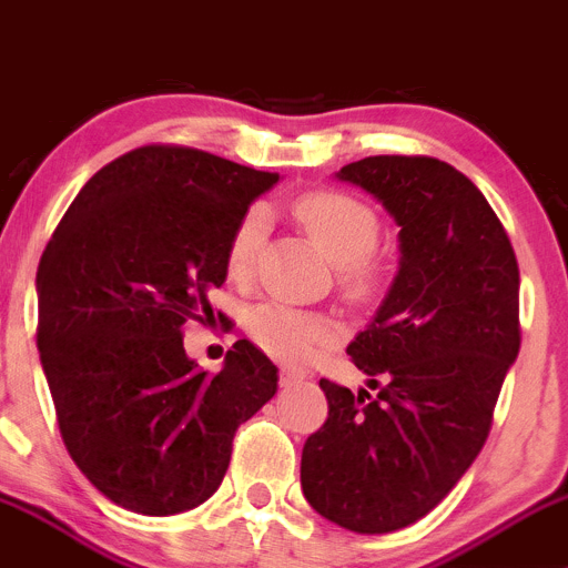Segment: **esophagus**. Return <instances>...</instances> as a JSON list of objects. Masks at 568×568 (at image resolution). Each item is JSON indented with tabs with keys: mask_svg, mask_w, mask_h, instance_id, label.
Listing matches in <instances>:
<instances>
[{
	"mask_svg": "<svg viewBox=\"0 0 568 568\" xmlns=\"http://www.w3.org/2000/svg\"><path fill=\"white\" fill-rule=\"evenodd\" d=\"M302 379H305V374L294 372V368H283V372H280V385H285V388H288V385L302 383Z\"/></svg>",
	"mask_w": 568,
	"mask_h": 568,
	"instance_id": "esophagus-1",
	"label": "esophagus"
}]
</instances>
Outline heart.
<instances>
[{"instance_id": "heart-1", "label": "heart", "mask_w": 568, "mask_h": 568, "mask_svg": "<svg viewBox=\"0 0 568 568\" xmlns=\"http://www.w3.org/2000/svg\"><path fill=\"white\" fill-rule=\"evenodd\" d=\"M294 216L302 227L318 241L324 252L338 266V280L349 291H368L379 277V263L374 246L379 241V219L366 202L344 191H311L294 202ZM266 233V213L250 207L233 227L227 241V274L244 280L252 272L257 250ZM250 335L280 361L300 363L311 357L333 335V322L322 313L302 307L266 302L250 313Z\"/></svg>"}]
</instances>
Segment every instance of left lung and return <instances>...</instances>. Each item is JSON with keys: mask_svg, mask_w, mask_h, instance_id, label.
Wrapping results in <instances>:
<instances>
[{"mask_svg": "<svg viewBox=\"0 0 568 568\" xmlns=\"http://www.w3.org/2000/svg\"><path fill=\"white\" fill-rule=\"evenodd\" d=\"M338 180L399 224V272L346 346L368 388L318 379L327 422L302 449V494L352 532H394L430 514L480 455L519 355V263L475 183L424 155H374Z\"/></svg>", "mask_w": 568, "mask_h": 568, "instance_id": "left-lung-1", "label": "left lung"}]
</instances>
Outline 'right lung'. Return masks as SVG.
<instances>
[{
    "instance_id": "1",
    "label": "right lung",
    "mask_w": 568,
    "mask_h": 568,
    "mask_svg": "<svg viewBox=\"0 0 568 568\" xmlns=\"http://www.w3.org/2000/svg\"><path fill=\"white\" fill-rule=\"evenodd\" d=\"M277 180L191 146H138L82 185L43 250L36 344L60 436L132 514L213 497L235 430L277 390V366L246 338L216 374L183 346L185 322L213 318L230 233Z\"/></svg>"
}]
</instances>
